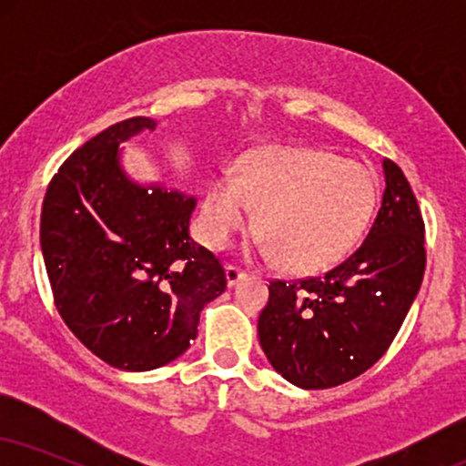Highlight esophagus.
<instances>
[{
	"label": "esophagus",
	"mask_w": 466,
	"mask_h": 466,
	"mask_svg": "<svg viewBox=\"0 0 466 466\" xmlns=\"http://www.w3.org/2000/svg\"><path fill=\"white\" fill-rule=\"evenodd\" d=\"M245 276H248V271L240 269V267H237V265H228V267H226V278H228V285H229V287L237 285V282L243 280Z\"/></svg>",
	"instance_id": "esophagus-1"
}]
</instances>
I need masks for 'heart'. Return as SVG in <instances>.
Instances as JSON below:
<instances>
[{"instance_id": "heart-1", "label": "heart", "mask_w": 466, "mask_h": 466, "mask_svg": "<svg viewBox=\"0 0 466 466\" xmlns=\"http://www.w3.org/2000/svg\"><path fill=\"white\" fill-rule=\"evenodd\" d=\"M377 203L368 166L315 148L267 147L245 155L237 175L212 179L203 201V238L221 249L256 223L263 254L291 269L337 263L360 240Z\"/></svg>"}]
</instances>
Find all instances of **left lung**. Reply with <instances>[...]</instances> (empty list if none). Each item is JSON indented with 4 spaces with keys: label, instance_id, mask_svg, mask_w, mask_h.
I'll return each mask as SVG.
<instances>
[{
    "label": "left lung",
    "instance_id": "8db88e82",
    "mask_svg": "<svg viewBox=\"0 0 466 466\" xmlns=\"http://www.w3.org/2000/svg\"><path fill=\"white\" fill-rule=\"evenodd\" d=\"M374 223L324 276L271 280L258 337L278 374L304 390L335 388L374 366L397 337L425 274V223L392 159Z\"/></svg>",
    "mask_w": 466,
    "mask_h": 466
}]
</instances>
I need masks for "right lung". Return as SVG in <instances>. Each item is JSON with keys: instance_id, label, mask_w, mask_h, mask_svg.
<instances>
[{"instance_id": "1", "label": "right lung", "mask_w": 466, "mask_h": 466, "mask_svg": "<svg viewBox=\"0 0 466 466\" xmlns=\"http://www.w3.org/2000/svg\"><path fill=\"white\" fill-rule=\"evenodd\" d=\"M151 117H129L76 148L46 190L41 251L56 311L96 357L153 370L197 337L199 313L228 287L226 269L188 234L192 197L133 184L117 144Z\"/></svg>"}]
</instances>
